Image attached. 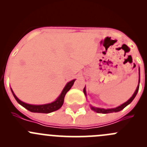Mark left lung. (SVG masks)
Returning a JSON list of instances; mask_svg holds the SVG:
<instances>
[{"mask_svg":"<svg viewBox=\"0 0 147 147\" xmlns=\"http://www.w3.org/2000/svg\"><path fill=\"white\" fill-rule=\"evenodd\" d=\"M139 82H140V69H139V84H138V86H137V89H136L135 92H134V94H133V95L131 96V97L129 99V100H127V102H124V104H122V105H120V106L117 107L112 108V109H104V108L94 107L91 106V105H90V107H91V109H92L93 111H94V112H97V113H102V114H107V113H112V112H119V111L122 110V109H124V108L125 107H127V105H129V104L131 103V102H132V100H134V97H136V95H137V92H138V90H139ZM83 92H84V94H85V95H86L85 87H84V90H83Z\"/></svg>","mask_w":147,"mask_h":147,"instance_id":"obj_1","label":"left lung"}]
</instances>
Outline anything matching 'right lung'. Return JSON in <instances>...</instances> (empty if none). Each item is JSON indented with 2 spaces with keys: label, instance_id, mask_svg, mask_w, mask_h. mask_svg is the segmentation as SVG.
Listing matches in <instances>:
<instances>
[{
  "label": "right lung",
  "instance_id": "right-lung-1",
  "mask_svg": "<svg viewBox=\"0 0 147 147\" xmlns=\"http://www.w3.org/2000/svg\"><path fill=\"white\" fill-rule=\"evenodd\" d=\"M75 80L70 81V82L67 83V84L65 85V87L63 89V90L62 91L61 94H60L58 97L57 98V100L55 102H51V103L49 104H45V105H29V104L25 103V102L20 101L18 98L16 96V94H14L13 91L11 89V92L13 93V96H14L15 99L16 100V101L18 102L20 105L25 107L26 109H27L28 110H29L31 112H38V113H50V112H53L54 111L57 110V109H60L63 105V102H64V98L66 94V93L70 90L71 87L73 85L74 82H75Z\"/></svg>",
  "mask_w": 147,
  "mask_h": 147
}]
</instances>
